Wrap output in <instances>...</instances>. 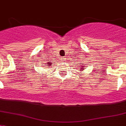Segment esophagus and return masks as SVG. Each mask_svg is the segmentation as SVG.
Masks as SVG:
<instances>
[{"label": "esophagus", "instance_id": "esophagus-1", "mask_svg": "<svg viewBox=\"0 0 126 126\" xmlns=\"http://www.w3.org/2000/svg\"><path fill=\"white\" fill-rule=\"evenodd\" d=\"M62 60L63 61V62H65V61H66V59H65V57H62Z\"/></svg>", "mask_w": 126, "mask_h": 126}]
</instances>
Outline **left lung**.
Here are the masks:
<instances>
[{"label": "left lung", "instance_id": "8db88e82", "mask_svg": "<svg viewBox=\"0 0 126 126\" xmlns=\"http://www.w3.org/2000/svg\"><path fill=\"white\" fill-rule=\"evenodd\" d=\"M80 67V68H81L80 71H83V70H84V69H86V68H83V67H84L83 66H82V67Z\"/></svg>", "mask_w": 126, "mask_h": 126}]
</instances>
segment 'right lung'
I'll return each instance as SVG.
<instances>
[{
	"instance_id": "1",
	"label": "right lung",
	"mask_w": 126,
	"mask_h": 126,
	"mask_svg": "<svg viewBox=\"0 0 126 126\" xmlns=\"http://www.w3.org/2000/svg\"><path fill=\"white\" fill-rule=\"evenodd\" d=\"M47 64H48L49 65V66H50V65H52V63H51V62H48V63H47Z\"/></svg>"
}]
</instances>
